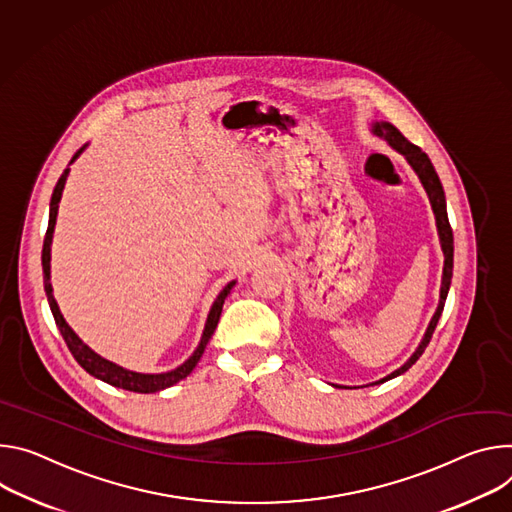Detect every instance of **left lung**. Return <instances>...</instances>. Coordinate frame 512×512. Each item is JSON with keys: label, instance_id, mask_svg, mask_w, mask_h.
<instances>
[{"label": "left lung", "instance_id": "obj_1", "mask_svg": "<svg viewBox=\"0 0 512 512\" xmlns=\"http://www.w3.org/2000/svg\"><path fill=\"white\" fill-rule=\"evenodd\" d=\"M372 134H376L378 138H384L388 142L390 148H394L399 154H403L407 158V162L411 164V168L415 170V175L419 177L427 197H429V203H431V209H433V215H435V223H437V234H439V244H441V250H443V274H441V289H439V305L429 321V327L421 339L419 348L413 352V356L401 366L396 368L394 372H390L388 376L372 382V384H382L390 378H396L401 376L403 372H407L419 358L421 354L425 352L429 339L437 327V321L441 317V311H443V305H445V299H447V293H449V285H451V274H453V234H451V227H449V219H447V205H445V193H443V187H441V181L435 173V168L429 160V156L415 144H411L399 130H396L390 122H372ZM337 388V384H333Z\"/></svg>", "mask_w": 512, "mask_h": 512}]
</instances>
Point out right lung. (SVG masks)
I'll return each mask as SVG.
<instances>
[{
  "mask_svg": "<svg viewBox=\"0 0 512 512\" xmlns=\"http://www.w3.org/2000/svg\"><path fill=\"white\" fill-rule=\"evenodd\" d=\"M87 148V144L83 148H79L75 152V156L71 158L69 164H73L81 152ZM67 177H69V168H65V173L61 175L59 183H56L54 191H52V197H50V213H48V230H46V236H44V246H42V272H44V291H46V299H48V305H50V311H52V317L56 321V327H59L61 335L65 337V342L71 350V354L75 356V360L95 378L116 386V388H124V390H130V392H142V394H150V392H158V390H164L168 386H173L177 382H181L183 378H187L193 368L197 366V362L201 360L209 339L217 327V321H219V315H221V309H223V303L227 299V295H230V291L234 289L236 280L227 282V285L223 287V291L217 295V299L213 301L211 309H209V315H207V321H205V329H203V335H201V342L199 346L195 348V352L189 356V360H185L181 366H177L175 370H168V372H160V374H142V372H134V370H128L116 362H109L105 360L103 356H99L97 352H93L83 339L71 329V325L65 321L59 305H56V299L52 295V285H50V246H52V234H54V225H56V213H59V203H61V197H63V189H65V183H67Z\"/></svg>",
  "mask_w": 512,
  "mask_h": 512,
  "instance_id": "obj_1",
  "label": "right lung"
}]
</instances>
